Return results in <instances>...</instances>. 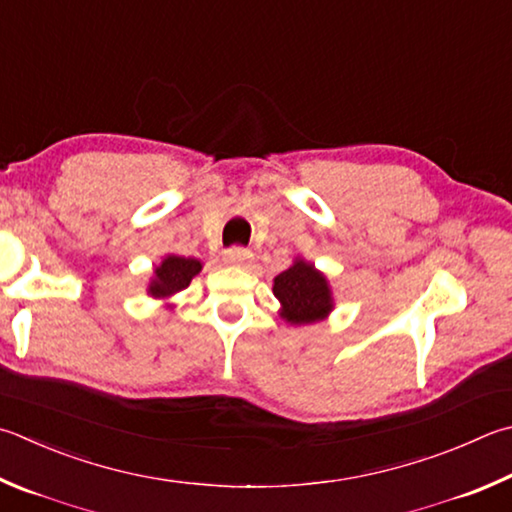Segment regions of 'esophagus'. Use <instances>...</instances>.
Wrapping results in <instances>:
<instances>
[{
  "instance_id": "obj_1",
  "label": "esophagus",
  "mask_w": 512,
  "mask_h": 512,
  "mask_svg": "<svg viewBox=\"0 0 512 512\" xmlns=\"http://www.w3.org/2000/svg\"><path fill=\"white\" fill-rule=\"evenodd\" d=\"M224 259H226V264H230V266H246V264L250 262V259H253V253H250L248 248L232 246V248L226 250Z\"/></svg>"
}]
</instances>
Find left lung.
Wrapping results in <instances>:
<instances>
[{
    "instance_id": "left-lung-1",
    "label": "left lung",
    "mask_w": 512,
    "mask_h": 512,
    "mask_svg": "<svg viewBox=\"0 0 512 512\" xmlns=\"http://www.w3.org/2000/svg\"><path fill=\"white\" fill-rule=\"evenodd\" d=\"M273 293L282 304L280 315L295 327L320 322L333 311V295L327 277L300 257L291 268L275 277Z\"/></svg>"
}]
</instances>
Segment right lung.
<instances>
[{
    "mask_svg": "<svg viewBox=\"0 0 512 512\" xmlns=\"http://www.w3.org/2000/svg\"><path fill=\"white\" fill-rule=\"evenodd\" d=\"M199 271H201L199 259L167 255L161 262V266H156L147 293L156 297V300H167V297H172L174 293H179V291H183V288H188L190 282H192V277L197 275Z\"/></svg>",
    "mask_w": 512,
    "mask_h": 512,
    "instance_id": "obj_1",
    "label": "right lung"
}]
</instances>
